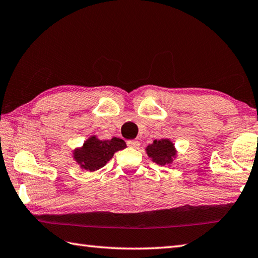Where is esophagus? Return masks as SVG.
Here are the masks:
<instances>
[{"mask_svg":"<svg viewBox=\"0 0 258 258\" xmlns=\"http://www.w3.org/2000/svg\"><path fill=\"white\" fill-rule=\"evenodd\" d=\"M127 145H128V147H131V148H138L140 146V143L138 142V140H128Z\"/></svg>","mask_w":258,"mask_h":258,"instance_id":"esophagus-1","label":"esophagus"}]
</instances>
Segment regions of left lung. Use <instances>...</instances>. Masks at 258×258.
Instances as JSON below:
<instances>
[{"mask_svg": "<svg viewBox=\"0 0 258 258\" xmlns=\"http://www.w3.org/2000/svg\"><path fill=\"white\" fill-rule=\"evenodd\" d=\"M146 152L153 162L162 165V166L171 164L173 158L176 156L174 144L168 139L154 140V143L146 148Z\"/></svg>", "mask_w": 258, "mask_h": 258, "instance_id": "left-lung-1", "label": "left lung"}]
</instances>
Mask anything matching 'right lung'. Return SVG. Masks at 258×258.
I'll use <instances>...</instances> for the list:
<instances>
[{
    "instance_id": "1",
    "label": "right lung",
    "mask_w": 258,
    "mask_h": 258,
    "mask_svg": "<svg viewBox=\"0 0 258 258\" xmlns=\"http://www.w3.org/2000/svg\"><path fill=\"white\" fill-rule=\"evenodd\" d=\"M124 140L113 137L110 140H100L92 136L84 143L83 147L74 152V159L86 171L94 172L100 169L113 157L118 150L124 149Z\"/></svg>"
}]
</instances>
